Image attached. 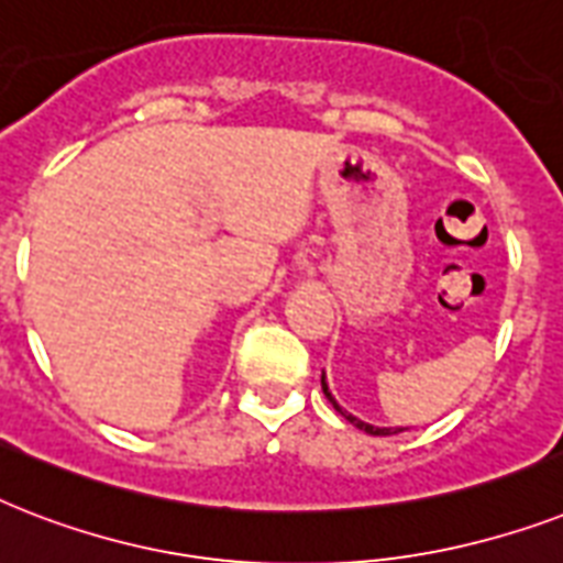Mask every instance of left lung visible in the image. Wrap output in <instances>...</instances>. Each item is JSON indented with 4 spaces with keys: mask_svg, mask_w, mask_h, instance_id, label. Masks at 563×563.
Wrapping results in <instances>:
<instances>
[{
    "mask_svg": "<svg viewBox=\"0 0 563 563\" xmlns=\"http://www.w3.org/2000/svg\"><path fill=\"white\" fill-rule=\"evenodd\" d=\"M322 393H325V398H328V401H331V407H334L336 412H340V416H343L345 421H349V424H354V427H357V430H363V433H368V435H393V433H401V430H407V427H375V424H366V421H360V418L352 416V412H345V409L334 401V395L328 393L325 372H322Z\"/></svg>",
    "mask_w": 563,
    "mask_h": 563,
    "instance_id": "left-lung-1",
    "label": "left lung"
}]
</instances>
